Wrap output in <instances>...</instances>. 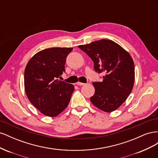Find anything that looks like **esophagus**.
<instances>
[{
	"label": "esophagus",
	"instance_id": "esophagus-1",
	"mask_svg": "<svg viewBox=\"0 0 158 158\" xmlns=\"http://www.w3.org/2000/svg\"><path fill=\"white\" fill-rule=\"evenodd\" d=\"M76 84H77L78 85H85L84 83H82V82H76Z\"/></svg>",
	"mask_w": 158,
	"mask_h": 158
}]
</instances>
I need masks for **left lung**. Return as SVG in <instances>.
<instances>
[{"mask_svg":"<svg viewBox=\"0 0 158 158\" xmlns=\"http://www.w3.org/2000/svg\"><path fill=\"white\" fill-rule=\"evenodd\" d=\"M94 61L95 70L103 73V81L93 82L95 94L90 98L94 106L111 113L126 101L135 82V64L131 55L109 40L78 46Z\"/></svg>","mask_w":158,"mask_h":158,"instance_id":"obj_1","label":"left lung"}]
</instances>
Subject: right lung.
Returning <instances> with one entry per match:
<instances>
[{"label": "right lung", "mask_w": 158, "mask_h": 158, "mask_svg": "<svg viewBox=\"0 0 158 158\" xmlns=\"http://www.w3.org/2000/svg\"><path fill=\"white\" fill-rule=\"evenodd\" d=\"M73 48L52 47L40 51L28 61L24 88L28 99L46 116L54 117L67 107L74 86L59 80Z\"/></svg>", "instance_id": "right-lung-1"}]
</instances>
